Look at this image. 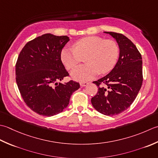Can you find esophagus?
I'll list each match as a JSON object with an SVG mask.
<instances>
[{
  "mask_svg": "<svg viewBox=\"0 0 158 158\" xmlns=\"http://www.w3.org/2000/svg\"><path fill=\"white\" fill-rule=\"evenodd\" d=\"M80 86H85L87 85H89V82H80Z\"/></svg>",
  "mask_w": 158,
  "mask_h": 158,
  "instance_id": "obj_1",
  "label": "esophagus"
}]
</instances>
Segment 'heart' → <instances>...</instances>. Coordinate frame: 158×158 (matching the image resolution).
<instances>
[{
    "instance_id": "obj_1",
    "label": "heart",
    "mask_w": 158,
    "mask_h": 158,
    "mask_svg": "<svg viewBox=\"0 0 158 158\" xmlns=\"http://www.w3.org/2000/svg\"><path fill=\"white\" fill-rule=\"evenodd\" d=\"M119 49L116 41L98 36L80 39L74 48H65L61 52V60L67 69H72L85 56V65L72 70V78L78 81H87L100 72L106 73L114 68L117 62Z\"/></svg>"
}]
</instances>
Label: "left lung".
I'll use <instances>...</instances> for the list:
<instances>
[{
	"label": "left lung",
	"mask_w": 158,
	"mask_h": 158,
	"mask_svg": "<svg viewBox=\"0 0 158 158\" xmlns=\"http://www.w3.org/2000/svg\"><path fill=\"white\" fill-rule=\"evenodd\" d=\"M114 37L119 47V58L111 72L98 81V91L91 98L93 107L100 113H121L134 102L143 84L142 56L132 41L125 35L105 32Z\"/></svg>",
	"instance_id": "8db88e82"
}]
</instances>
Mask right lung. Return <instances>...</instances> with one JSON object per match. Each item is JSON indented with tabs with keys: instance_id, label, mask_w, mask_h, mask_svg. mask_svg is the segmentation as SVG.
Masks as SVG:
<instances>
[{
	"instance_id": "1",
	"label": "right lung",
	"mask_w": 158,
	"mask_h": 158,
	"mask_svg": "<svg viewBox=\"0 0 158 158\" xmlns=\"http://www.w3.org/2000/svg\"><path fill=\"white\" fill-rule=\"evenodd\" d=\"M67 36L42 35L25 45L15 64V80L26 104L36 113L51 117L68 106L72 93L80 88L73 80L58 83L69 76L61 61Z\"/></svg>"
}]
</instances>
